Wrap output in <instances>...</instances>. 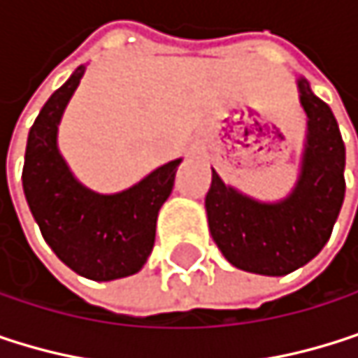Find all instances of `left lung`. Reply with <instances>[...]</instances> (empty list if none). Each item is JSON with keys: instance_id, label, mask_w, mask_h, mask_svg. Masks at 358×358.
Instances as JSON below:
<instances>
[{"instance_id": "1", "label": "left lung", "mask_w": 358, "mask_h": 358, "mask_svg": "<svg viewBox=\"0 0 358 358\" xmlns=\"http://www.w3.org/2000/svg\"><path fill=\"white\" fill-rule=\"evenodd\" d=\"M308 134L296 189L277 203L256 201L212 171L206 195L210 233L237 268L283 277L310 262L329 241L344 203L346 148L331 108L298 79Z\"/></svg>"}]
</instances>
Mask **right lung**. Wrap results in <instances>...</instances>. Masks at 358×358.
I'll return each mask as SVG.
<instances>
[{
    "mask_svg": "<svg viewBox=\"0 0 358 358\" xmlns=\"http://www.w3.org/2000/svg\"><path fill=\"white\" fill-rule=\"evenodd\" d=\"M85 66H77L39 110L27 140L22 189L45 243L77 275L113 281L138 273L155 245L157 216L173 189L169 161L115 195L85 189L58 150V123Z\"/></svg>",
    "mask_w": 358,
    "mask_h": 358,
    "instance_id": "obj_1",
    "label": "right lung"
}]
</instances>
